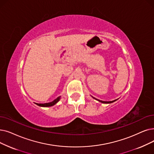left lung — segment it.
<instances>
[{
  "mask_svg": "<svg viewBox=\"0 0 154 154\" xmlns=\"http://www.w3.org/2000/svg\"><path fill=\"white\" fill-rule=\"evenodd\" d=\"M93 98H94V97H93ZM95 99H96V100H97L98 101H99V102H101V103H105V104H109V103H113V102H115V101H116V100H114V101H101V100H99V99H96V98H94Z\"/></svg>",
  "mask_w": 154,
  "mask_h": 154,
  "instance_id": "8db88e82",
  "label": "left lung"
}]
</instances>
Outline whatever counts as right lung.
Listing matches in <instances>:
<instances>
[{
  "instance_id": "right-lung-1",
  "label": "right lung",
  "mask_w": 154,
  "mask_h": 154,
  "mask_svg": "<svg viewBox=\"0 0 154 154\" xmlns=\"http://www.w3.org/2000/svg\"><path fill=\"white\" fill-rule=\"evenodd\" d=\"M60 99V96L58 97L57 99H55L54 101H53L52 102H50V103H45V104H38V103H36L38 106H42V107H50V106H52L53 105H55L56 103H57L58 101Z\"/></svg>"
}]
</instances>
